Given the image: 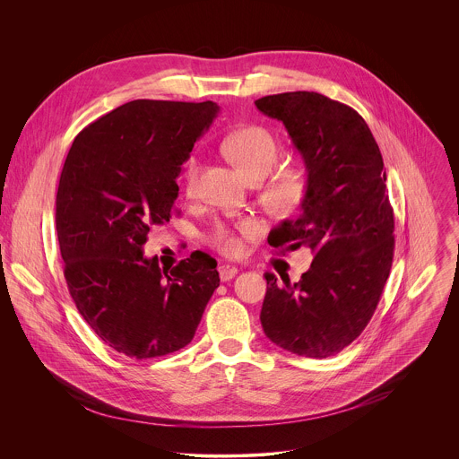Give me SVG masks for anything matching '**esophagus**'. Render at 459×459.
<instances>
[{"mask_svg": "<svg viewBox=\"0 0 459 459\" xmlns=\"http://www.w3.org/2000/svg\"><path fill=\"white\" fill-rule=\"evenodd\" d=\"M237 273H238V268L233 266V264H221V266H219V277H221L222 282L233 279Z\"/></svg>", "mask_w": 459, "mask_h": 459, "instance_id": "esophagus-1", "label": "esophagus"}]
</instances>
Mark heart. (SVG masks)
I'll return each mask as SVG.
<instances>
[{"label": "heart", "instance_id": "obj_1", "mask_svg": "<svg viewBox=\"0 0 459 459\" xmlns=\"http://www.w3.org/2000/svg\"><path fill=\"white\" fill-rule=\"evenodd\" d=\"M222 150L228 159L238 168V171L253 184L263 178L275 168L279 160V144L272 132L262 126H249L231 132ZM201 162L196 155H191L184 166V191L189 197L196 196ZM304 193V182L300 173L282 169L272 175L264 186L263 196L275 210H291L299 204ZM260 235V224L253 219H238L235 222H217L208 233V242L224 256H238L244 251V238H255Z\"/></svg>", "mask_w": 459, "mask_h": 459}]
</instances>
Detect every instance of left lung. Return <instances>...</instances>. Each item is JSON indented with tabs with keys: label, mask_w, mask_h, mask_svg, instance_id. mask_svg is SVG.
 Instances as JSON below:
<instances>
[{
	"label": "left lung",
	"mask_w": 459,
	"mask_h": 459,
	"mask_svg": "<svg viewBox=\"0 0 459 459\" xmlns=\"http://www.w3.org/2000/svg\"><path fill=\"white\" fill-rule=\"evenodd\" d=\"M284 124L306 169L300 215L268 235L281 255H315L299 282L264 273L262 327L277 346L311 359L339 353L369 324L394 258V210L380 148L364 118L316 91L256 100Z\"/></svg>",
	"instance_id": "obj_1"
}]
</instances>
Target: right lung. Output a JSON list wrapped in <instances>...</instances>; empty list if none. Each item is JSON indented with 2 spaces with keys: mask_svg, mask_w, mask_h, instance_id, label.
I'll return each instance as SVG.
<instances>
[{
  "mask_svg": "<svg viewBox=\"0 0 459 459\" xmlns=\"http://www.w3.org/2000/svg\"><path fill=\"white\" fill-rule=\"evenodd\" d=\"M219 108L132 100L79 132L56 195V231L70 297L93 332L131 359L187 346L219 286L196 251L171 270L143 256L152 226L169 222L177 178Z\"/></svg>",
  "mask_w": 459,
  "mask_h": 459,
  "instance_id": "add662e5",
  "label": "right lung"
}]
</instances>
